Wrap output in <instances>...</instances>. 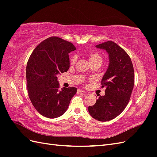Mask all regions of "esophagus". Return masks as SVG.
Returning a JSON list of instances; mask_svg holds the SVG:
<instances>
[{
  "instance_id": "obj_1",
  "label": "esophagus",
  "mask_w": 157,
  "mask_h": 157,
  "mask_svg": "<svg viewBox=\"0 0 157 157\" xmlns=\"http://www.w3.org/2000/svg\"><path fill=\"white\" fill-rule=\"evenodd\" d=\"M83 92H84V90H81V89H78V91H77V93H78V94L83 93Z\"/></svg>"
}]
</instances>
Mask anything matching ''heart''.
Returning a JSON list of instances; mask_svg holds the SVG:
<instances>
[{"instance_id": "1", "label": "heart", "mask_w": 157, "mask_h": 157, "mask_svg": "<svg viewBox=\"0 0 157 157\" xmlns=\"http://www.w3.org/2000/svg\"><path fill=\"white\" fill-rule=\"evenodd\" d=\"M88 59H89V62L90 63H100L101 64L102 63L103 59L101 56L99 54L98 52H90L89 54H88ZM76 60H77V58H76L75 56H73L72 58L70 59V63L71 65H73L75 63Z\"/></svg>"}]
</instances>
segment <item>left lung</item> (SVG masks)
Wrapping results in <instances>:
<instances>
[{
	"mask_svg": "<svg viewBox=\"0 0 157 157\" xmlns=\"http://www.w3.org/2000/svg\"><path fill=\"white\" fill-rule=\"evenodd\" d=\"M96 47L106 50L109 63L101 80L102 87H106L105 96H99L88 111L95 119L105 122L119 115L128 105L134 85V71L130 56L114 42Z\"/></svg>",
	"mask_w": 157,
	"mask_h": 157,
	"instance_id": "obj_1",
	"label": "left lung"
}]
</instances>
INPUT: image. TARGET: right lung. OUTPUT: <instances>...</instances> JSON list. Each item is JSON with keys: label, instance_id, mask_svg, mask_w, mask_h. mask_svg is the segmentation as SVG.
<instances>
[{"label": "right lung", "instance_id": "1", "mask_svg": "<svg viewBox=\"0 0 157 157\" xmlns=\"http://www.w3.org/2000/svg\"><path fill=\"white\" fill-rule=\"evenodd\" d=\"M75 50L70 42L52 36L38 45L29 57L26 67L28 94L42 116L54 118L62 115L77 92L75 87L59 90L57 77L68 71L69 53Z\"/></svg>", "mask_w": 157, "mask_h": 157}]
</instances>
